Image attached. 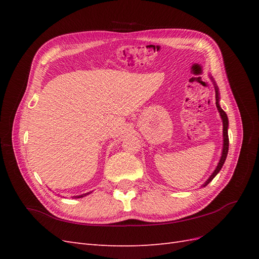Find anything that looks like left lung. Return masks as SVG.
<instances>
[{
    "mask_svg": "<svg viewBox=\"0 0 259 259\" xmlns=\"http://www.w3.org/2000/svg\"><path fill=\"white\" fill-rule=\"evenodd\" d=\"M211 81L213 82V85H214V91H216V107L218 109L219 111V114H221L222 117V120H223V137H224V145H223V152H222V157H221V160H219L218 164L216 169L213 170V172L210 175V177H209L207 179V181L205 184H203L202 186L206 187L210 181L216 177V175L221 171V169L223 168L224 163H225V160H226L227 158V153H228V147H229V139H228V118H227V114L226 112L224 111V110L221 108V106H219V92H218V87L216 85V83H214L213 79L210 76Z\"/></svg>",
    "mask_w": 259,
    "mask_h": 259,
    "instance_id": "8db88e82",
    "label": "left lung"
}]
</instances>
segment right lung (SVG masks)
Masks as SVG:
<instances>
[{"label": "right lung", "instance_id": "right-lung-1", "mask_svg": "<svg viewBox=\"0 0 259 259\" xmlns=\"http://www.w3.org/2000/svg\"><path fill=\"white\" fill-rule=\"evenodd\" d=\"M89 194H91V192H87V194H83V195H79V196H74V198H82V197H84V196H87V195H89Z\"/></svg>", "mask_w": 259, "mask_h": 259}]
</instances>
